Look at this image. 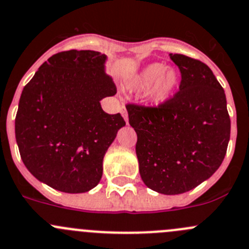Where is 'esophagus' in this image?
Segmentation results:
<instances>
[{"label": "esophagus", "instance_id": "esophagus-1", "mask_svg": "<svg viewBox=\"0 0 249 249\" xmlns=\"http://www.w3.org/2000/svg\"><path fill=\"white\" fill-rule=\"evenodd\" d=\"M122 114H123V117H124V119H125V122H126V124H129V118H127V110H126V108H125V107H122Z\"/></svg>", "mask_w": 249, "mask_h": 249}]
</instances>
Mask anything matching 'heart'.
I'll use <instances>...</instances> for the list:
<instances>
[{
	"label": "heart",
	"instance_id": "heart-1",
	"mask_svg": "<svg viewBox=\"0 0 249 249\" xmlns=\"http://www.w3.org/2000/svg\"><path fill=\"white\" fill-rule=\"evenodd\" d=\"M178 83V76L175 71L169 69L160 63H153L144 67L135 78L134 84L137 89H149L148 96L156 105H164L173 96Z\"/></svg>",
	"mask_w": 249,
	"mask_h": 249
}]
</instances>
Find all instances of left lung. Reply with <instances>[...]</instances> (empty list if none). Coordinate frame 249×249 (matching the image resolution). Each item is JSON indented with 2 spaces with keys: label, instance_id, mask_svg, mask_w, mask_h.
I'll list each match as a JSON object with an SVG mask.
<instances>
[{
  "label": "left lung",
  "instance_id": "obj_1",
  "mask_svg": "<svg viewBox=\"0 0 249 249\" xmlns=\"http://www.w3.org/2000/svg\"><path fill=\"white\" fill-rule=\"evenodd\" d=\"M170 58L181 71L180 90L164 105H127L137 134L142 181L163 195H180L208 180L224 160L231 122L224 89L201 60Z\"/></svg>",
  "mask_w": 249,
  "mask_h": 249
}]
</instances>
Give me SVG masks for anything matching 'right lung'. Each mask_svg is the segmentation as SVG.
<instances>
[{
  "instance_id": "1",
  "label": "right lung",
  "mask_w": 249,
  "mask_h": 249,
  "mask_svg": "<svg viewBox=\"0 0 249 249\" xmlns=\"http://www.w3.org/2000/svg\"><path fill=\"white\" fill-rule=\"evenodd\" d=\"M107 55L64 51L48 58L25 85L16 117L21 160L41 182L67 194L98 185L103 157L125 120L101 100L117 88L106 73Z\"/></svg>"
}]
</instances>
